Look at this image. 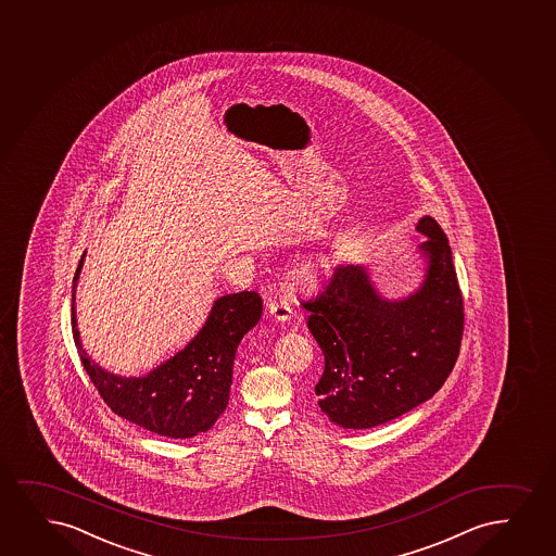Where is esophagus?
Wrapping results in <instances>:
<instances>
[{"mask_svg":"<svg viewBox=\"0 0 556 556\" xmlns=\"http://www.w3.org/2000/svg\"><path fill=\"white\" fill-rule=\"evenodd\" d=\"M268 311L269 315H274L277 320H281V323H287L290 320V316H292V308L288 305L287 302H282V300H269L268 302Z\"/></svg>","mask_w":556,"mask_h":556,"instance_id":"esophagus-1","label":"esophagus"}]
</instances>
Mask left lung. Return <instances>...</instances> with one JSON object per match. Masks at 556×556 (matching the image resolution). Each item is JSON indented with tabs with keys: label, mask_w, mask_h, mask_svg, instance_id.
<instances>
[{
	"label": "left lung",
	"mask_w": 556,
	"mask_h": 556,
	"mask_svg": "<svg viewBox=\"0 0 556 556\" xmlns=\"http://www.w3.org/2000/svg\"><path fill=\"white\" fill-rule=\"evenodd\" d=\"M418 230L426 281L388 302L362 266H336L318 294L302 302L323 349L316 403L336 426L369 429L403 416L442 388L459 357L465 307L446 233L432 217Z\"/></svg>",
	"instance_id": "1"
}]
</instances>
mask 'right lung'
Here are the masks:
<instances>
[{"instance_id": "add662e5", "label": "right lung", "mask_w": 556, "mask_h": 556, "mask_svg": "<svg viewBox=\"0 0 556 556\" xmlns=\"http://www.w3.org/2000/svg\"><path fill=\"white\" fill-rule=\"evenodd\" d=\"M84 256L86 253L73 279V337L84 369L110 410L146 431L168 439H192L212 429L228 405L238 344L261 320V295L249 290L223 295L213 303L199 336L176 356L146 377H116L93 364L78 339L75 288Z\"/></svg>"}]
</instances>
